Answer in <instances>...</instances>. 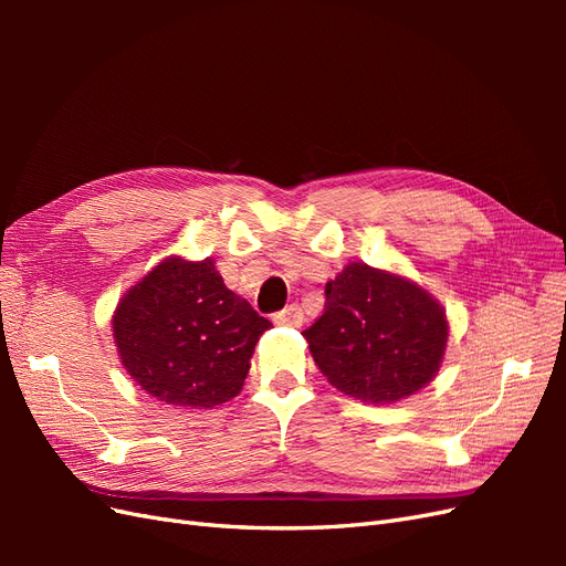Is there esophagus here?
<instances>
[{"label": "esophagus", "instance_id": "esophagus-1", "mask_svg": "<svg viewBox=\"0 0 566 566\" xmlns=\"http://www.w3.org/2000/svg\"><path fill=\"white\" fill-rule=\"evenodd\" d=\"M302 321H304V314H302L300 304H290V306H285L283 312L276 314V323L287 325V328H300Z\"/></svg>", "mask_w": 566, "mask_h": 566}]
</instances>
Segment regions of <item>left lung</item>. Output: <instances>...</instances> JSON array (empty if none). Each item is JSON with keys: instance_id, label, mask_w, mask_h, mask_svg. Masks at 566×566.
Listing matches in <instances>:
<instances>
[{"instance_id": "left-lung-1", "label": "left lung", "mask_w": 566, "mask_h": 566, "mask_svg": "<svg viewBox=\"0 0 566 566\" xmlns=\"http://www.w3.org/2000/svg\"><path fill=\"white\" fill-rule=\"evenodd\" d=\"M302 335L335 389L391 403L434 378L449 323L422 287L368 264H349L325 285L323 316Z\"/></svg>"}]
</instances>
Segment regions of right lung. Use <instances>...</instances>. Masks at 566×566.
Here are the masks:
<instances>
[{
  "label": "right lung",
  "mask_w": 566,
  "mask_h": 566,
  "mask_svg": "<svg viewBox=\"0 0 566 566\" xmlns=\"http://www.w3.org/2000/svg\"><path fill=\"white\" fill-rule=\"evenodd\" d=\"M271 321L233 295L212 260L172 256L119 300V358L150 397L212 408L243 389L256 339Z\"/></svg>",
  "instance_id": "right-lung-1"
}]
</instances>
